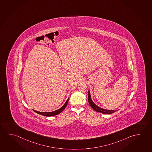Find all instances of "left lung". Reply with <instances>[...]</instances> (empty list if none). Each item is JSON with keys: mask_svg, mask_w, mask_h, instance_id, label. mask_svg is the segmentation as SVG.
<instances>
[{"mask_svg": "<svg viewBox=\"0 0 152 152\" xmlns=\"http://www.w3.org/2000/svg\"><path fill=\"white\" fill-rule=\"evenodd\" d=\"M88 102H89L90 106L95 111H97V112H99V113H104V114H110V113H115V112L117 111V110H107V109H105L99 107V106L96 105L92 100L89 90L88 91Z\"/></svg>", "mask_w": 152, "mask_h": 152, "instance_id": "8db88e82", "label": "left lung"}]
</instances>
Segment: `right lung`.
<instances>
[{
    "label": "right lung",
    "mask_w": 152,
    "mask_h": 152,
    "mask_svg": "<svg viewBox=\"0 0 152 152\" xmlns=\"http://www.w3.org/2000/svg\"><path fill=\"white\" fill-rule=\"evenodd\" d=\"M68 101H69V98L67 99V100L65 102V104H64V105L61 108L55 110V111H51V112H39V111H36L35 110H33L35 111L36 113H39V115H43L44 116L50 117V116H56V115H57L58 114L61 113V112H62L63 110L65 108V107L67 106Z\"/></svg>",
    "instance_id": "1"
}]
</instances>
